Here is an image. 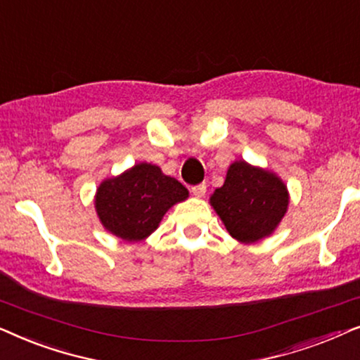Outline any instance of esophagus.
I'll use <instances>...</instances> for the list:
<instances>
[{"label": "esophagus", "mask_w": 360, "mask_h": 360, "mask_svg": "<svg viewBox=\"0 0 360 360\" xmlns=\"http://www.w3.org/2000/svg\"><path fill=\"white\" fill-rule=\"evenodd\" d=\"M205 191H207L205 184H198V186H193V188H191V193H193L195 198H204Z\"/></svg>", "instance_id": "esophagus-1"}]
</instances>
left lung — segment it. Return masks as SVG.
Returning a JSON list of instances; mask_svg holds the SVG:
<instances>
[{
	"label": "left lung",
	"mask_w": 360,
	"mask_h": 360,
	"mask_svg": "<svg viewBox=\"0 0 360 360\" xmlns=\"http://www.w3.org/2000/svg\"><path fill=\"white\" fill-rule=\"evenodd\" d=\"M290 194L275 172L236 161L229 166L222 188L210 195V205L227 232L242 243L271 236L285 217Z\"/></svg>",
	"instance_id": "1"
}]
</instances>
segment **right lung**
Segmentation results:
<instances>
[{"label": "right lung", "instance_id": "add662e5", "mask_svg": "<svg viewBox=\"0 0 360 360\" xmlns=\"http://www.w3.org/2000/svg\"><path fill=\"white\" fill-rule=\"evenodd\" d=\"M189 198V191L161 167L140 162L117 177L102 181L95 194V210L110 233L127 242H140L160 225L172 205Z\"/></svg>", "mask_w": 360, "mask_h": 360}]
</instances>
